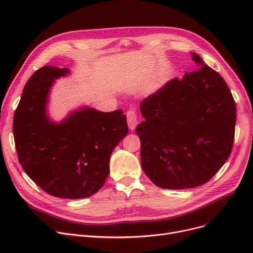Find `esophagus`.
I'll return each mask as SVG.
<instances>
[{
	"mask_svg": "<svg viewBox=\"0 0 253 253\" xmlns=\"http://www.w3.org/2000/svg\"><path fill=\"white\" fill-rule=\"evenodd\" d=\"M127 116V122L130 130H134L137 125V116L134 110H129L126 114Z\"/></svg>",
	"mask_w": 253,
	"mask_h": 253,
	"instance_id": "1",
	"label": "esophagus"
}]
</instances>
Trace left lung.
<instances>
[{
	"label": "left lung",
	"mask_w": 253,
	"mask_h": 253,
	"mask_svg": "<svg viewBox=\"0 0 253 253\" xmlns=\"http://www.w3.org/2000/svg\"><path fill=\"white\" fill-rule=\"evenodd\" d=\"M200 69L174 78L139 105L141 167L159 188L206 183L232 152L236 103L222 77L191 53Z\"/></svg>",
	"instance_id": "obj_1"
}]
</instances>
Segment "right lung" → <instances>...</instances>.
I'll list each match as a JSON object with an SVG mask.
<instances>
[{
    "label": "right lung",
    "mask_w": 253,
    "mask_h": 253,
    "mask_svg": "<svg viewBox=\"0 0 253 253\" xmlns=\"http://www.w3.org/2000/svg\"><path fill=\"white\" fill-rule=\"evenodd\" d=\"M69 69L45 65L23 88L13 120L19 163L51 196L82 199L97 193L110 173V158L128 133L122 110L99 112L83 106L54 122L47 112L50 90Z\"/></svg>",
    "instance_id": "add662e5"
}]
</instances>
